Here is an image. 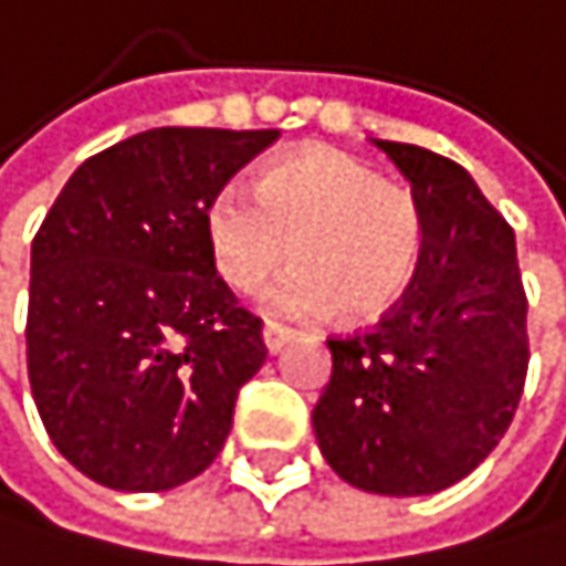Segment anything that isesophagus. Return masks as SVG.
<instances>
[{
	"label": "esophagus",
	"mask_w": 566,
	"mask_h": 566,
	"mask_svg": "<svg viewBox=\"0 0 566 566\" xmlns=\"http://www.w3.org/2000/svg\"><path fill=\"white\" fill-rule=\"evenodd\" d=\"M292 339V329L289 326H277V323H264V347L268 354H277Z\"/></svg>",
	"instance_id": "34e87169"
}]
</instances>
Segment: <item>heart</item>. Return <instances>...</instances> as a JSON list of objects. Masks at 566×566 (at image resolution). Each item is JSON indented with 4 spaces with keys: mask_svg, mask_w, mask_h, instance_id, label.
Listing matches in <instances>:
<instances>
[{
    "mask_svg": "<svg viewBox=\"0 0 566 566\" xmlns=\"http://www.w3.org/2000/svg\"><path fill=\"white\" fill-rule=\"evenodd\" d=\"M216 271L237 292H258L289 261L298 268L271 292L289 316L336 308L339 319H378L412 289L426 222L409 185L381 178L360 157L308 147L274 160L247 188H222L206 206Z\"/></svg>",
    "mask_w": 566,
    "mask_h": 566,
    "instance_id": "heart-1",
    "label": "heart"
}]
</instances>
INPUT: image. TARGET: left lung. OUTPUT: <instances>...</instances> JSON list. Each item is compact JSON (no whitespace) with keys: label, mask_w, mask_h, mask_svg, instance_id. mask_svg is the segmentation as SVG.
<instances>
[{"label":"left lung","mask_w":566,"mask_h":566,"mask_svg":"<svg viewBox=\"0 0 566 566\" xmlns=\"http://www.w3.org/2000/svg\"><path fill=\"white\" fill-rule=\"evenodd\" d=\"M375 144L416 191L426 250L378 326L326 339L312 429L347 484L409 499L468 478L505 437L530 367L526 292L512 227L457 160Z\"/></svg>","instance_id":"obj_1"}]
</instances>
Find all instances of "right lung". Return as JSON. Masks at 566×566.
I'll return each instance as SVG.
<instances>
[{
	"instance_id": "obj_1",
	"label": "right lung",
	"mask_w": 566,
	"mask_h": 566,
	"mask_svg": "<svg viewBox=\"0 0 566 566\" xmlns=\"http://www.w3.org/2000/svg\"><path fill=\"white\" fill-rule=\"evenodd\" d=\"M277 129L160 126L88 157L30 254L27 370L54 447L116 492L199 478L268 347L216 274L206 206Z\"/></svg>"
}]
</instances>
